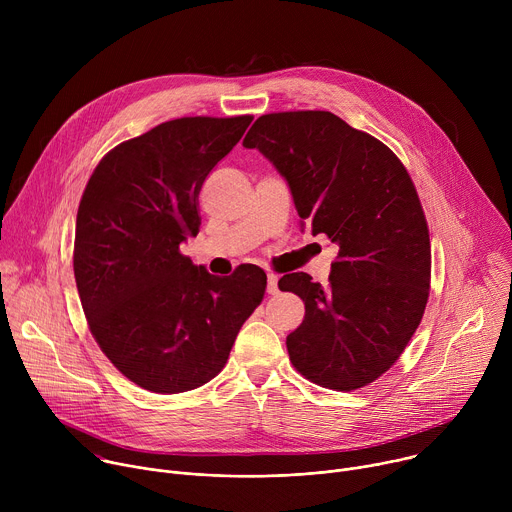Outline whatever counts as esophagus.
<instances>
[{
  "mask_svg": "<svg viewBox=\"0 0 512 512\" xmlns=\"http://www.w3.org/2000/svg\"><path fill=\"white\" fill-rule=\"evenodd\" d=\"M277 281H279V277L275 273H267V294H271V296L277 294V291H279Z\"/></svg>",
  "mask_w": 512,
  "mask_h": 512,
  "instance_id": "esophagus-1",
  "label": "esophagus"
}]
</instances>
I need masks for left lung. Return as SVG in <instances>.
<instances>
[{"label": "left lung", "instance_id": "obj_1", "mask_svg": "<svg viewBox=\"0 0 512 512\" xmlns=\"http://www.w3.org/2000/svg\"><path fill=\"white\" fill-rule=\"evenodd\" d=\"M243 145L285 178L300 225L338 245L326 287L308 273L279 279L306 304L285 340L289 360L328 389L373 383L405 350L429 296V233L405 166L330 111L261 115Z\"/></svg>", "mask_w": 512, "mask_h": 512}]
</instances>
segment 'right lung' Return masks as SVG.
<instances>
[{
  "label": "right lung",
  "instance_id": "right-lung-1",
  "mask_svg": "<svg viewBox=\"0 0 512 512\" xmlns=\"http://www.w3.org/2000/svg\"><path fill=\"white\" fill-rule=\"evenodd\" d=\"M253 121L182 117L119 143L95 168L77 214L75 279L89 328L129 381L160 395L223 371L267 275L216 277L180 253L198 235V194Z\"/></svg>",
  "mask_w": 512,
  "mask_h": 512
}]
</instances>
